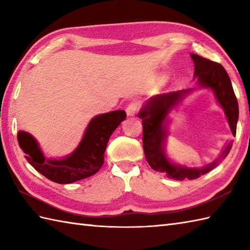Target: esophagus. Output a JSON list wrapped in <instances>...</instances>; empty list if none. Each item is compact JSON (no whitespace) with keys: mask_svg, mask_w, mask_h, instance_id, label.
Listing matches in <instances>:
<instances>
[{"mask_svg":"<svg viewBox=\"0 0 250 250\" xmlns=\"http://www.w3.org/2000/svg\"><path fill=\"white\" fill-rule=\"evenodd\" d=\"M140 108H141L140 102H132L128 106H126V108H125L126 115H128V116H134V115L137 114V111L140 110Z\"/></svg>","mask_w":250,"mask_h":250,"instance_id":"1","label":"esophagus"}]
</instances>
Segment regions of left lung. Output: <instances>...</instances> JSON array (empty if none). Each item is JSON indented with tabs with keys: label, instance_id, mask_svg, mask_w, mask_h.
I'll list each match as a JSON object with an SVG mask.
<instances>
[{
	"label": "left lung",
	"instance_id": "8db88e82",
	"mask_svg": "<svg viewBox=\"0 0 250 250\" xmlns=\"http://www.w3.org/2000/svg\"><path fill=\"white\" fill-rule=\"evenodd\" d=\"M190 56L194 63L193 75L198 77L199 84L201 87H207L213 90L217 101L225 110L232 134L236 135L238 104L229 75L219 63L194 54ZM189 91L190 90H178L156 95L148 101L139 114L143 121V148L148 164L155 171L167 173L168 178L177 180H184L185 178L195 179L211 171L216 167L220 159L227 157L232 148V142H230L217 160L202 168L177 167L167 160L163 151V142L167 136L163 121L166 120L168 111Z\"/></svg>",
	"mask_w": 250,
	"mask_h": 250
}]
</instances>
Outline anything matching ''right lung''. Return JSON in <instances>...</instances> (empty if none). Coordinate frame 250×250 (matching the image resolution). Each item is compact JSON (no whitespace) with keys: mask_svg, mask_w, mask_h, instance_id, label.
<instances>
[{"mask_svg":"<svg viewBox=\"0 0 250 250\" xmlns=\"http://www.w3.org/2000/svg\"><path fill=\"white\" fill-rule=\"evenodd\" d=\"M125 117V110L94 117L76 150L61 160H46L36 141L26 132H18L17 139L25 159L37 172L57 184H72L92 176L103 166L109 137Z\"/></svg>","mask_w":250,"mask_h":250,"instance_id":"right-lung-1","label":"right lung"}]
</instances>
